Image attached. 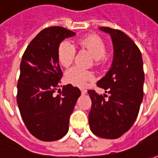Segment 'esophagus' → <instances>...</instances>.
<instances>
[{
	"label": "esophagus",
	"instance_id": "34e87169",
	"mask_svg": "<svg viewBox=\"0 0 158 158\" xmlns=\"http://www.w3.org/2000/svg\"><path fill=\"white\" fill-rule=\"evenodd\" d=\"M81 93H82V94H86V93H87V90L85 89H81Z\"/></svg>",
	"mask_w": 158,
	"mask_h": 158
}]
</instances>
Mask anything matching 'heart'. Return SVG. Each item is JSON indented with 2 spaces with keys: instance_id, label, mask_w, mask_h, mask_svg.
Segmentation results:
<instances>
[{
  "instance_id": "obj_1",
  "label": "heart",
  "mask_w": 158,
  "mask_h": 158,
  "mask_svg": "<svg viewBox=\"0 0 158 158\" xmlns=\"http://www.w3.org/2000/svg\"><path fill=\"white\" fill-rule=\"evenodd\" d=\"M79 45L82 49L87 50L94 56L95 65H102L106 61V45L103 40L96 35H89L79 40ZM76 49L69 40H63L59 45L57 56L59 62L63 67H69L72 64L75 57ZM66 79L72 85L79 87H85L89 82L95 79V75L91 71L73 67L66 73Z\"/></svg>"
}]
</instances>
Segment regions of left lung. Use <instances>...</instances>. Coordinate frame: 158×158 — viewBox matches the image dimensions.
Segmentation results:
<instances>
[{
    "label": "left lung",
    "instance_id": "1",
    "mask_svg": "<svg viewBox=\"0 0 158 158\" xmlns=\"http://www.w3.org/2000/svg\"><path fill=\"white\" fill-rule=\"evenodd\" d=\"M109 34L113 45L111 69L97 86L108 93L99 95L88 90L91 100L89 114V129L96 135L117 139L129 130L138 116L143 100L145 74L142 56L135 43L118 29L101 27Z\"/></svg>",
    "mask_w": 158,
    "mask_h": 158
}]
</instances>
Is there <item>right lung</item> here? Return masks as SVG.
<instances>
[{
    "instance_id": "obj_1",
    "label": "right lung",
    "mask_w": 158,
    "mask_h": 158,
    "mask_svg": "<svg viewBox=\"0 0 158 158\" xmlns=\"http://www.w3.org/2000/svg\"><path fill=\"white\" fill-rule=\"evenodd\" d=\"M75 35L71 30L53 26L32 40L20 64L17 102L24 124L31 135L43 141L61 139L69 131V118L81 91L72 85L54 92L62 77L57 51L60 43Z\"/></svg>"
}]
</instances>
